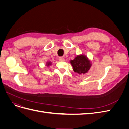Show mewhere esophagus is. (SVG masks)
I'll return each mask as SVG.
<instances>
[{
  "label": "esophagus",
  "mask_w": 129,
  "mask_h": 129,
  "mask_svg": "<svg viewBox=\"0 0 129 129\" xmlns=\"http://www.w3.org/2000/svg\"><path fill=\"white\" fill-rule=\"evenodd\" d=\"M58 60H59V61H61V62H63L65 61V59L64 58L62 57H60L59 58H58Z\"/></svg>",
  "instance_id": "1"
}]
</instances>
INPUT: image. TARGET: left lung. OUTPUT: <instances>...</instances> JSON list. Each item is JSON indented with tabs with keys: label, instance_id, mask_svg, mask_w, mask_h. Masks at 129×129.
Instances as JSON below:
<instances>
[{
	"label": "left lung",
	"instance_id": "1",
	"mask_svg": "<svg viewBox=\"0 0 129 129\" xmlns=\"http://www.w3.org/2000/svg\"><path fill=\"white\" fill-rule=\"evenodd\" d=\"M70 62L73 71L80 75L88 73L92 66L91 61L83 54L77 55L74 60L70 61Z\"/></svg>",
	"mask_w": 129,
	"mask_h": 129
}]
</instances>
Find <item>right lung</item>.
I'll use <instances>...</instances> for the list:
<instances>
[{
    "mask_svg": "<svg viewBox=\"0 0 129 129\" xmlns=\"http://www.w3.org/2000/svg\"><path fill=\"white\" fill-rule=\"evenodd\" d=\"M52 64V62H47L46 63V66H47V67H49V66Z\"/></svg>",
    "mask_w": 129,
    "mask_h": 129,
    "instance_id": "1",
    "label": "right lung"
}]
</instances>
